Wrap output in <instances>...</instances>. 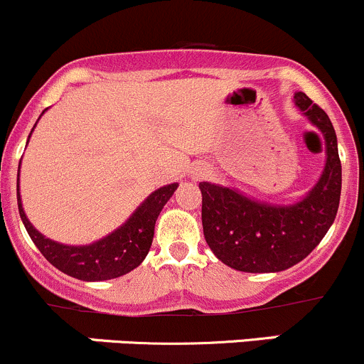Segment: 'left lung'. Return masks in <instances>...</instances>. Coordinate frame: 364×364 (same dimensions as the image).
<instances>
[{
	"label": "left lung",
	"mask_w": 364,
	"mask_h": 364,
	"mask_svg": "<svg viewBox=\"0 0 364 364\" xmlns=\"http://www.w3.org/2000/svg\"><path fill=\"white\" fill-rule=\"evenodd\" d=\"M297 107L324 134L328 161L306 199L294 205L260 204L230 188L200 183L205 243L227 266L247 273H274L301 262L335 222L341 192L336 134L328 114L304 93Z\"/></svg>",
	"instance_id": "8db88e82"
}]
</instances>
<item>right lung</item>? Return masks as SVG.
I'll return each instance as SVG.
<instances>
[{"label": "right lung", "instance_id": "right-lung-1", "mask_svg": "<svg viewBox=\"0 0 364 364\" xmlns=\"http://www.w3.org/2000/svg\"><path fill=\"white\" fill-rule=\"evenodd\" d=\"M176 188L178 183L161 186L139 205L137 211L128 218L124 225L87 247H67V245L54 243L43 237L29 223L21 204L19 174H17V204L29 237L54 267L79 280L100 282L123 277L144 260L155 236L156 218Z\"/></svg>", "mask_w": 364, "mask_h": 364}]
</instances>
